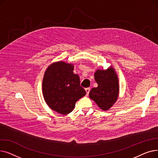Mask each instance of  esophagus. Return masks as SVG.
<instances>
[{
  "label": "esophagus",
  "mask_w": 158,
  "mask_h": 158,
  "mask_svg": "<svg viewBox=\"0 0 158 158\" xmlns=\"http://www.w3.org/2000/svg\"><path fill=\"white\" fill-rule=\"evenodd\" d=\"M85 91H86V95H88V94L89 93V91H90V88H87L85 89Z\"/></svg>",
  "instance_id": "obj_1"
}]
</instances>
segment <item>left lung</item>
Segmentation results:
<instances>
[{
    "label": "left lung",
    "instance_id": "1",
    "mask_svg": "<svg viewBox=\"0 0 158 158\" xmlns=\"http://www.w3.org/2000/svg\"><path fill=\"white\" fill-rule=\"evenodd\" d=\"M97 88L90 90L89 97L104 111L108 110L116 102L119 94L118 78L112 66L107 70H97L94 73Z\"/></svg>",
    "mask_w": 158,
    "mask_h": 158
}]
</instances>
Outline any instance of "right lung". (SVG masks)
Listing matches in <instances>:
<instances>
[{
    "label": "right lung",
    "instance_id": "obj_1",
    "mask_svg": "<svg viewBox=\"0 0 158 158\" xmlns=\"http://www.w3.org/2000/svg\"><path fill=\"white\" fill-rule=\"evenodd\" d=\"M73 65L64 61L53 63L47 69L42 82L43 95L47 104L61 114L72 112L76 102L86 95L75 74Z\"/></svg>",
    "mask_w": 158,
    "mask_h": 158
}]
</instances>
